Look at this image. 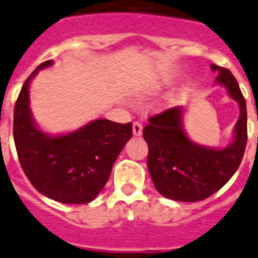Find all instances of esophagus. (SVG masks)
Segmentation results:
<instances>
[{
    "label": "esophagus",
    "instance_id": "1",
    "mask_svg": "<svg viewBox=\"0 0 258 258\" xmlns=\"http://www.w3.org/2000/svg\"><path fill=\"white\" fill-rule=\"evenodd\" d=\"M133 135H135V136L143 135V125H141L139 121L133 122Z\"/></svg>",
    "mask_w": 258,
    "mask_h": 258
}]
</instances>
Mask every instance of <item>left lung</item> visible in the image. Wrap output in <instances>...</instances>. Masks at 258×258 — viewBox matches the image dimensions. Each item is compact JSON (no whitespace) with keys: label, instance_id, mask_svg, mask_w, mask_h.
Instances as JSON below:
<instances>
[{"label":"left lung","instance_id":"obj_1","mask_svg":"<svg viewBox=\"0 0 258 258\" xmlns=\"http://www.w3.org/2000/svg\"><path fill=\"white\" fill-rule=\"evenodd\" d=\"M222 85L239 106L234 140L222 149L203 147L188 139L183 129V107H171L152 115L144 127L148 171L163 197L177 202H199L222 188L238 169L246 148V103L234 75L227 69L211 64Z\"/></svg>","mask_w":258,"mask_h":258}]
</instances>
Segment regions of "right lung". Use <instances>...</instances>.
Returning a JSON list of instances; mask_svg holds the SVG:
<instances>
[{"mask_svg":"<svg viewBox=\"0 0 258 258\" xmlns=\"http://www.w3.org/2000/svg\"><path fill=\"white\" fill-rule=\"evenodd\" d=\"M29 75L15 105L13 139L20 164L32 185L49 199L70 205L89 203L101 192L119 152L132 137V122L95 119L69 135L49 136L36 126L29 109Z\"/></svg>","mask_w":258,"mask_h":258,"instance_id":"1","label":"right lung"}]
</instances>
